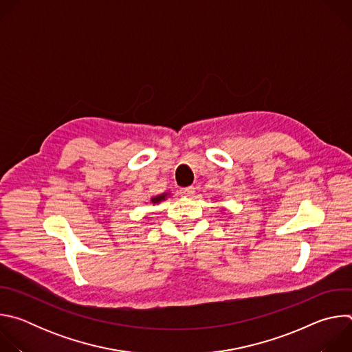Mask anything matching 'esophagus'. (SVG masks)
<instances>
[{
  "mask_svg": "<svg viewBox=\"0 0 352 352\" xmlns=\"http://www.w3.org/2000/svg\"><path fill=\"white\" fill-rule=\"evenodd\" d=\"M179 193L182 195V196H192L193 193H195V186H185V188H181L179 189Z\"/></svg>",
  "mask_w": 352,
  "mask_h": 352,
  "instance_id": "obj_1",
  "label": "esophagus"
}]
</instances>
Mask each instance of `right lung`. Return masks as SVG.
<instances>
[{
  "instance_id": "right-lung-1",
  "label": "right lung",
  "mask_w": 352,
  "mask_h": 352,
  "mask_svg": "<svg viewBox=\"0 0 352 352\" xmlns=\"http://www.w3.org/2000/svg\"><path fill=\"white\" fill-rule=\"evenodd\" d=\"M166 197H167V193H163L160 196H155V197H152V204H159V202H162V200H164Z\"/></svg>"
}]
</instances>
